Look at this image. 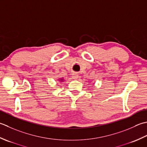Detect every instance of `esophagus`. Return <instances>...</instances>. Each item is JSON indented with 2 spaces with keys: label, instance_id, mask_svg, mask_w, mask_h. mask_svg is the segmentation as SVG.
<instances>
[{
  "label": "esophagus",
  "instance_id": "esophagus-1",
  "mask_svg": "<svg viewBox=\"0 0 147 147\" xmlns=\"http://www.w3.org/2000/svg\"><path fill=\"white\" fill-rule=\"evenodd\" d=\"M78 77H79V76H78V74L77 73H74L72 74V79H75V80L77 79Z\"/></svg>",
  "mask_w": 147,
  "mask_h": 147
}]
</instances>
